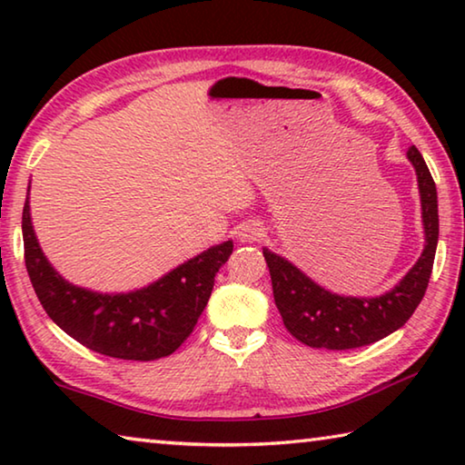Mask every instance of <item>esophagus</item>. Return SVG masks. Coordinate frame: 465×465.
I'll return each instance as SVG.
<instances>
[{
	"instance_id": "obj_1",
	"label": "esophagus",
	"mask_w": 465,
	"mask_h": 465,
	"mask_svg": "<svg viewBox=\"0 0 465 465\" xmlns=\"http://www.w3.org/2000/svg\"><path fill=\"white\" fill-rule=\"evenodd\" d=\"M264 235V227L256 222H246L238 227V238L242 242H256Z\"/></svg>"
}]
</instances>
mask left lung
<instances>
[{"mask_svg": "<svg viewBox=\"0 0 465 465\" xmlns=\"http://www.w3.org/2000/svg\"><path fill=\"white\" fill-rule=\"evenodd\" d=\"M416 172L422 211L424 248L419 261L390 291L375 297L341 295L318 285L302 269L269 248H262L272 281L274 303L282 324L312 349L346 351L381 341L402 328L422 302L439 242L437 186L414 145L406 152Z\"/></svg>", "mask_w": 465, "mask_h": 465, "instance_id": "left-lung-1", "label": "left lung"}]
</instances>
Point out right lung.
<instances>
[{"mask_svg": "<svg viewBox=\"0 0 465 465\" xmlns=\"http://www.w3.org/2000/svg\"><path fill=\"white\" fill-rule=\"evenodd\" d=\"M22 238L30 282L49 318L90 351L124 361L168 357L191 336L213 291L215 274L233 250L232 240L215 243L149 285L124 293L74 285L54 271L38 243L30 217V186Z\"/></svg>", "mask_w": 465, "mask_h": 465, "instance_id": "right-lung-1", "label": "right lung"}]
</instances>
